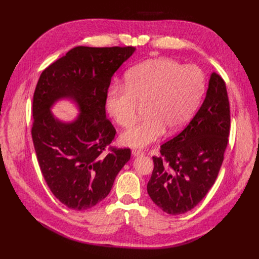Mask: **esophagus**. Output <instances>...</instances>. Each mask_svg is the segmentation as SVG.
<instances>
[{
	"label": "esophagus",
	"mask_w": 259,
	"mask_h": 259,
	"mask_svg": "<svg viewBox=\"0 0 259 259\" xmlns=\"http://www.w3.org/2000/svg\"><path fill=\"white\" fill-rule=\"evenodd\" d=\"M132 155H133V156H140V155H143V151L138 150V149H133V150H132Z\"/></svg>",
	"instance_id": "obj_1"
}]
</instances>
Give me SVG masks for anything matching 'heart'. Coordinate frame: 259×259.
<instances>
[{
  "label": "heart",
  "instance_id": "obj_1",
  "mask_svg": "<svg viewBox=\"0 0 259 259\" xmlns=\"http://www.w3.org/2000/svg\"><path fill=\"white\" fill-rule=\"evenodd\" d=\"M125 86L109 89L105 106L118 126L129 128L140 105H146V117L119 138L122 145L144 148L167 129L174 134L186 127L205 93L206 76L195 65L158 58L134 66L126 75Z\"/></svg>",
  "mask_w": 259,
  "mask_h": 259
}]
</instances>
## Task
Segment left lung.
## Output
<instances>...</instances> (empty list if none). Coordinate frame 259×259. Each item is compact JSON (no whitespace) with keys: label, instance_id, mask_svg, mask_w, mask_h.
<instances>
[{"label":"left lung","instance_id":"left-lung-1","mask_svg":"<svg viewBox=\"0 0 259 259\" xmlns=\"http://www.w3.org/2000/svg\"><path fill=\"white\" fill-rule=\"evenodd\" d=\"M230 133V104L224 79L212 72L205 101L186 128L160 146L147 185L162 211L179 215L206 196L222 167Z\"/></svg>","mask_w":259,"mask_h":259}]
</instances>
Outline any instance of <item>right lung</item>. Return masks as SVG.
Returning <instances> with one entry per match:
<instances>
[{"mask_svg":"<svg viewBox=\"0 0 259 259\" xmlns=\"http://www.w3.org/2000/svg\"><path fill=\"white\" fill-rule=\"evenodd\" d=\"M135 47L77 46L40 74L33 94L31 135L37 161L49 189L66 207L84 211L110 192L130 149L109 148L115 129L106 117L111 77ZM73 100L80 114L62 122L51 112L60 99Z\"/></svg>","mask_w":259,"mask_h":259,"instance_id":"add662e5","label":"right lung"}]
</instances>
